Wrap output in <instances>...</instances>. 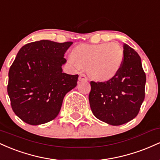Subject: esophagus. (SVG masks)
Segmentation results:
<instances>
[{
	"instance_id": "esophagus-1",
	"label": "esophagus",
	"mask_w": 160,
	"mask_h": 160,
	"mask_svg": "<svg viewBox=\"0 0 160 160\" xmlns=\"http://www.w3.org/2000/svg\"><path fill=\"white\" fill-rule=\"evenodd\" d=\"M79 80L80 81H87L88 78L84 74H80V77H79Z\"/></svg>"
}]
</instances>
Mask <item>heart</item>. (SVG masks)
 Returning a JSON list of instances; mask_svg holds the SVG:
<instances>
[{"label": "heart", "instance_id": "heart-1", "mask_svg": "<svg viewBox=\"0 0 160 160\" xmlns=\"http://www.w3.org/2000/svg\"><path fill=\"white\" fill-rule=\"evenodd\" d=\"M122 47L115 43L81 44L72 50L70 61L75 66L87 70L96 81H108L117 76L123 62Z\"/></svg>", "mask_w": 160, "mask_h": 160}]
</instances>
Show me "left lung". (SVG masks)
<instances>
[{
	"label": "left lung",
	"mask_w": 160,
	"mask_h": 160,
	"mask_svg": "<svg viewBox=\"0 0 160 160\" xmlns=\"http://www.w3.org/2000/svg\"><path fill=\"white\" fill-rule=\"evenodd\" d=\"M123 53V62L117 76L107 82H90L92 111L98 120L112 126L133 120L144 99L146 75L140 56L126 43Z\"/></svg>",
	"instance_id": "8db88e82"
}]
</instances>
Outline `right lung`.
I'll use <instances>...</instances> for the list:
<instances>
[{"label":"right lung","instance_id":"right-lung-1","mask_svg":"<svg viewBox=\"0 0 160 160\" xmlns=\"http://www.w3.org/2000/svg\"><path fill=\"white\" fill-rule=\"evenodd\" d=\"M73 42L41 40L23 46L9 71L7 92L12 111L28 124L48 122L58 116L78 75L62 72L64 55Z\"/></svg>","mask_w":160,"mask_h":160}]
</instances>
